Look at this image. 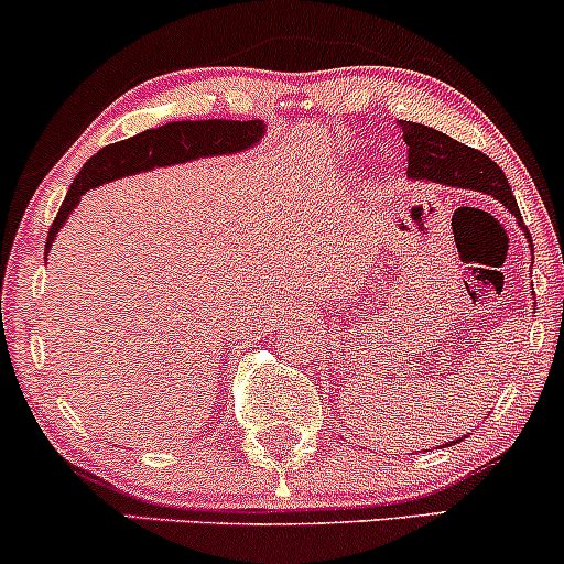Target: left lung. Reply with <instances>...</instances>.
<instances>
[{"instance_id":"obj_1","label":"left lung","mask_w":564,"mask_h":564,"mask_svg":"<svg viewBox=\"0 0 564 564\" xmlns=\"http://www.w3.org/2000/svg\"><path fill=\"white\" fill-rule=\"evenodd\" d=\"M401 133L406 141V176L414 182H436V184H449V187H463V189H476L485 192V195L498 197L509 212L517 216L519 225H522V214H519L517 200H513L509 178L498 169L495 160L487 158L485 152L471 150V147L460 144V141L449 139L447 133L433 131L429 126H420V122H406L399 120ZM524 235L530 238L528 227L522 225ZM460 442V438H457ZM455 444V442H453Z\"/></svg>"}]
</instances>
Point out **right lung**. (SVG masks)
Wrapping results in <instances>:
<instances>
[{
	"label": "right lung",
	"instance_id": "1",
	"mask_svg": "<svg viewBox=\"0 0 564 564\" xmlns=\"http://www.w3.org/2000/svg\"><path fill=\"white\" fill-rule=\"evenodd\" d=\"M262 135V120H178L133 135V139L115 141V144L104 147L83 165V171L77 173L69 192H66V200L61 203V212L55 216L51 232H47L45 251H51L55 235L64 227L66 216L74 212L79 197L88 189L101 187L111 178L160 169V165L187 163V160L208 158V154H232L249 150Z\"/></svg>",
	"mask_w": 564,
	"mask_h": 564
}]
</instances>
